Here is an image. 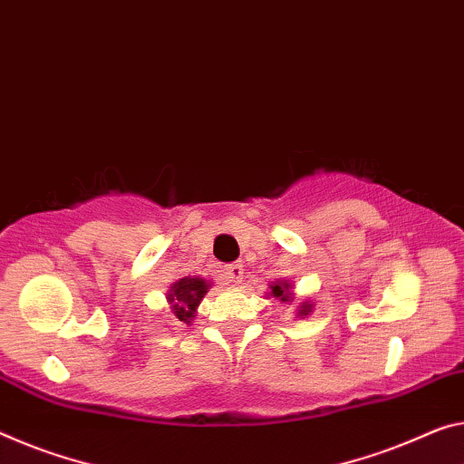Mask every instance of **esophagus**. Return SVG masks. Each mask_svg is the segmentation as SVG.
Here are the masks:
<instances>
[{
	"mask_svg": "<svg viewBox=\"0 0 464 464\" xmlns=\"http://www.w3.org/2000/svg\"><path fill=\"white\" fill-rule=\"evenodd\" d=\"M226 280L232 284V286H238L242 282V266L240 263H232V266L226 267Z\"/></svg>",
	"mask_w": 464,
	"mask_h": 464,
	"instance_id": "esophagus-1",
	"label": "esophagus"
}]
</instances>
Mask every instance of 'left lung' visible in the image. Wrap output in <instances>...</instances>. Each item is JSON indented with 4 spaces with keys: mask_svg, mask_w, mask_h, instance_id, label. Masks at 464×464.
Returning a JSON list of instances; mask_svg holds the SVG:
<instances>
[{
    "mask_svg": "<svg viewBox=\"0 0 464 464\" xmlns=\"http://www.w3.org/2000/svg\"><path fill=\"white\" fill-rule=\"evenodd\" d=\"M267 296L269 298H277V301H282V303H292V301H295V290H292V282L290 280H282V277H280V280L272 282V284H269ZM311 309H313L311 301H303L301 304H298L296 315L298 317L309 315Z\"/></svg>",
    "mask_w": 464,
    "mask_h": 464,
    "instance_id": "1",
    "label": "left lung"
}]
</instances>
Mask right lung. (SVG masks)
I'll use <instances>...</instances> for the list:
<instances>
[{
  "mask_svg": "<svg viewBox=\"0 0 464 464\" xmlns=\"http://www.w3.org/2000/svg\"><path fill=\"white\" fill-rule=\"evenodd\" d=\"M211 288V282L198 276H184L180 280H176L168 290V304L172 315L178 322L190 324L195 319L197 306L203 301V296L208 295Z\"/></svg>",
  "mask_w": 464,
  "mask_h": 464,
  "instance_id": "1",
  "label": "right lung"
}]
</instances>
